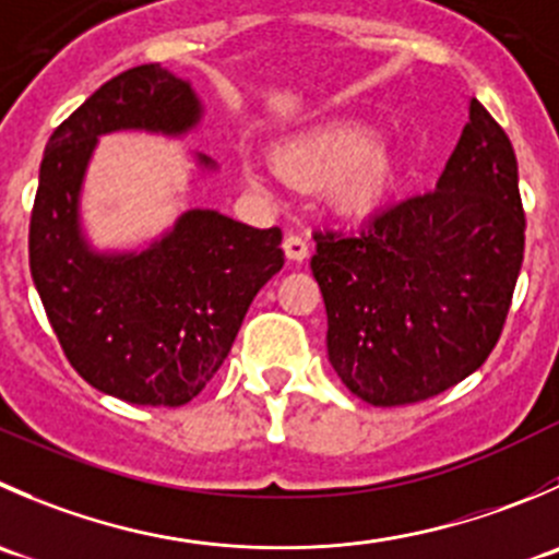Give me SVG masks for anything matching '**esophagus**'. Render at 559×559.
Listing matches in <instances>:
<instances>
[{"mask_svg":"<svg viewBox=\"0 0 559 559\" xmlns=\"http://www.w3.org/2000/svg\"><path fill=\"white\" fill-rule=\"evenodd\" d=\"M284 253L289 262H306L308 259V242L302 240V237L297 235H289L284 240Z\"/></svg>","mask_w":559,"mask_h":559,"instance_id":"1","label":"esophagus"}]
</instances>
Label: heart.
Wrapping results in <instances>:
<instances>
[{
  "label": "heart",
  "instance_id": "b5f03b06",
  "mask_svg": "<svg viewBox=\"0 0 559 559\" xmlns=\"http://www.w3.org/2000/svg\"><path fill=\"white\" fill-rule=\"evenodd\" d=\"M257 177V166H246ZM275 169L295 186L324 182L341 215L377 213L399 188L401 164L393 142L366 119H330L297 133L275 153Z\"/></svg>",
  "mask_w": 559,
  "mask_h": 559
}]
</instances>
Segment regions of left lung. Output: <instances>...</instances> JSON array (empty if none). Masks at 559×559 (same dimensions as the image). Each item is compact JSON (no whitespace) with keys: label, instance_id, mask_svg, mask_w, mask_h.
Segmentation results:
<instances>
[{"label":"left lung","instance_id":"left-lung-1","mask_svg":"<svg viewBox=\"0 0 559 559\" xmlns=\"http://www.w3.org/2000/svg\"><path fill=\"white\" fill-rule=\"evenodd\" d=\"M313 240L341 382L373 406L453 388L495 349L522 270L524 210L506 130L473 97L435 191L388 204L355 235Z\"/></svg>","mask_w":559,"mask_h":559}]
</instances>
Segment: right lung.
Wrapping results in <instances>:
<instances>
[{"label": "right lung", "mask_w": 559, "mask_h": 559, "mask_svg": "<svg viewBox=\"0 0 559 559\" xmlns=\"http://www.w3.org/2000/svg\"><path fill=\"white\" fill-rule=\"evenodd\" d=\"M204 117L191 81L160 64L114 75L51 133L29 224V270L70 366L100 393L182 406L224 366L248 306L284 267L281 229L186 210L130 251H97L81 191L97 139L119 130L182 139ZM199 171L213 158L193 153Z\"/></svg>", "instance_id": "1"}]
</instances>
